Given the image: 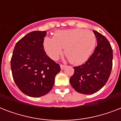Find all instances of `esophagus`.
I'll use <instances>...</instances> for the list:
<instances>
[{"label":"esophagus","mask_w":121,"mask_h":121,"mask_svg":"<svg viewBox=\"0 0 121 121\" xmlns=\"http://www.w3.org/2000/svg\"><path fill=\"white\" fill-rule=\"evenodd\" d=\"M60 68H61V70H63V69L65 68V66L63 65H60Z\"/></svg>","instance_id":"obj_1"}]
</instances>
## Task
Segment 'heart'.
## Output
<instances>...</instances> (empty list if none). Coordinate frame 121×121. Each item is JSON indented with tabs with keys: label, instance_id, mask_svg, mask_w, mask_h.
<instances>
[{
	"label": "heart",
	"instance_id": "heart-1",
	"mask_svg": "<svg viewBox=\"0 0 121 121\" xmlns=\"http://www.w3.org/2000/svg\"><path fill=\"white\" fill-rule=\"evenodd\" d=\"M95 44L96 37L92 32L76 29L59 31L53 38H46L43 47L53 60L58 58L65 48V54L70 62L80 65L89 58Z\"/></svg>",
	"mask_w": 121,
	"mask_h": 121
}]
</instances>
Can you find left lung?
<instances>
[{
	"label": "left lung",
	"mask_w": 121,
	"mask_h": 121,
	"mask_svg": "<svg viewBox=\"0 0 121 121\" xmlns=\"http://www.w3.org/2000/svg\"><path fill=\"white\" fill-rule=\"evenodd\" d=\"M93 32L97 46L84 64L73 67L75 72L70 79L72 87L85 95L100 90L109 79L112 68V49L109 41L97 31Z\"/></svg>",
	"instance_id": "left-lung-1"
}]
</instances>
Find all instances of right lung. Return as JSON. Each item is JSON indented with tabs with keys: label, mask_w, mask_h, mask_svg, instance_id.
<instances>
[{
	"label": "right lung",
	"mask_w": 121,
	"mask_h": 121,
	"mask_svg": "<svg viewBox=\"0 0 121 121\" xmlns=\"http://www.w3.org/2000/svg\"><path fill=\"white\" fill-rule=\"evenodd\" d=\"M46 31L31 32L14 47L10 66L16 85L22 93L39 97L52 89L55 77L60 72L58 64L49 58L43 48Z\"/></svg>",
	"instance_id": "right-lung-1"
}]
</instances>
